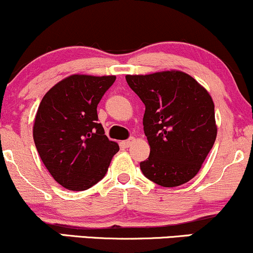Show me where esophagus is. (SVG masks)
Instances as JSON below:
<instances>
[{"instance_id":"esophagus-1","label":"esophagus","mask_w":253,"mask_h":253,"mask_svg":"<svg viewBox=\"0 0 253 253\" xmlns=\"http://www.w3.org/2000/svg\"><path fill=\"white\" fill-rule=\"evenodd\" d=\"M134 141H135V138H133V136H132V138H129V139H127V140H125L124 143H123V145H124L125 147H129V146H132V144L134 143Z\"/></svg>"}]
</instances>
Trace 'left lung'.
Instances as JSON below:
<instances>
[{"mask_svg":"<svg viewBox=\"0 0 253 253\" xmlns=\"http://www.w3.org/2000/svg\"><path fill=\"white\" fill-rule=\"evenodd\" d=\"M126 81L145 104L150 156L140 163L144 176L167 188L190 181L216 138L211 95L182 71L127 75Z\"/></svg>","mask_w":253,"mask_h":253,"instance_id":"1","label":"left lung"}]
</instances>
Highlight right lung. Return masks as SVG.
I'll return each instance as SVG.
<instances>
[{
  "label": "right lung",
  "mask_w": 253,
  "mask_h": 253,
  "mask_svg": "<svg viewBox=\"0 0 253 253\" xmlns=\"http://www.w3.org/2000/svg\"><path fill=\"white\" fill-rule=\"evenodd\" d=\"M115 76L72 75L42 97L33 139L43 165L69 190H86L103 178L119 145L97 124V104Z\"/></svg>",
  "instance_id": "add662e5"
}]
</instances>
